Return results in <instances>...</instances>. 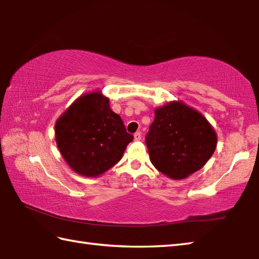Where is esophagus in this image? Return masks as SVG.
Instances as JSON below:
<instances>
[{"instance_id":"34e87169","label":"esophagus","mask_w":259,"mask_h":259,"mask_svg":"<svg viewBox=\"0 0 259 259\" xmlns=\"http://www.w3.org/2000/svg\"><path fill=\"white\" fill-rule=\"evenodd\" d=\"M134 138H135V140H136V141H139V140H141V134L139 133V131H138V133H136V134L134 135Z\"/></svg>"}]
</instances>
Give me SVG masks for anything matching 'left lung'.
I'll use <instances>...</instances> for the list:
<instances>
[{"label":"left lung","mask_w":259,"mask_h":259,"mask_svg":"<svg viewBox=\"0 0 259 259\" xmlns=\"http://www.w3.org/2000/svg\"><path fill=\"white\" fill-rule=\"evenodd\" d=\"M146 144L155 168L180 180L205 166L216 150L217 134L202 113L174 100L155 109Z\"/></svg>","instance_id":"left-lung-1"}]
</instances>
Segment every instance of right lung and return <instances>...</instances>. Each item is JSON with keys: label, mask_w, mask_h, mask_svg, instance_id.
I'll return each instance as SVG.
<instances>
[{"label": "right lung", "mask_w": 259, "mask_h": 259, "mask_svg": "<svg viewBox=\"0 0 259 259\" xmlns=\"http://www.w3.org/2000/svg\"><path fill=\"white\" fill-rule=\"evenodd\" d=\"M54 130L65 162L84 177H98L113 167L134 140L100 90L76 98L58 118Z\"/></svg>", "instance_id": "1"}]
</instances>
